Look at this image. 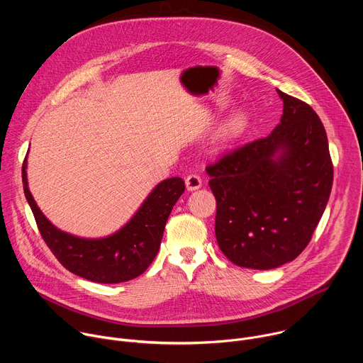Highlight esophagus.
<instances>
[{
  "mask_svg": "<svg viewBox=\"0 0 363 363\" xmlns=\"http://www.w3.org/2000/svg\"><path fill=\"white\" fill-rule=\"evenodd\" d=\"M185 185H186V189H188V191H195V189L201 188L202 179H201V177L196 175V174H189V175L185 178Z\"/></svg>",
  "mask_w": 363,
  "mask_h": 363,
  "instance_id": "1",
  "label": "esophagus"
}]
</instances>
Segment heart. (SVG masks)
<instances>
[{
	"label": "heart",
	"mask_w": 363,
	"mask_h": 363,
	"mask_svg": "<svg viewBox=\"0 0 363 363\" xmlns=\"http://www.w3.org/2000/svg\"><path fill=\"white\" fill-rule=\"evenodd\" d=\"M247 123H248V121L244 113L234 115L223 129V139L231 140V139L238 138L245 130Z\"/></svg>",
	"instance_id": "1"
}]
</instances>
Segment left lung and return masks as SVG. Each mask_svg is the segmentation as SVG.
<instances>
[{"instance_id": "1", "label": "left lung", "mask_w": 363, "mask_h": 363, "mask_svg": "<svg viewBox=\"0 0 363 363\" xmlns=\"http://www.w3.org/2000/svg\"><path fill=\"white\" fill-rule=\"evenodd\" d=\"M277 93L284 106L276 129L206 167L217 242L231 263L254 270L283 266L307 247L333 184L322 121L306 101Z\"/></svg>"}]
</instances>
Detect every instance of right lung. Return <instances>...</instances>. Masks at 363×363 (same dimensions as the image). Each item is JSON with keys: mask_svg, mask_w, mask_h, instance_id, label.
Wrapping results in <instances>:
<instances>
[{"mask_svg": "<svg viewBox=\"0 0 363 363\" xmlns=\"http://www.w3.org/2000/svg\"><path fill=\"white\" fill-rule=\"evenodd\" d=\"M27 158L23 185L38 231L65 269L86 280L115 284L140 276L157 257L167 220L185 191L181 178L162 181L145 199L133 218L111 237L87 240L57 230L40 211L27 184Z\"/></svg>", "mask_w": 363, "mask_h": 363, "instance_id": "right-lung-1", "label": "right lung"}]
</instances>
